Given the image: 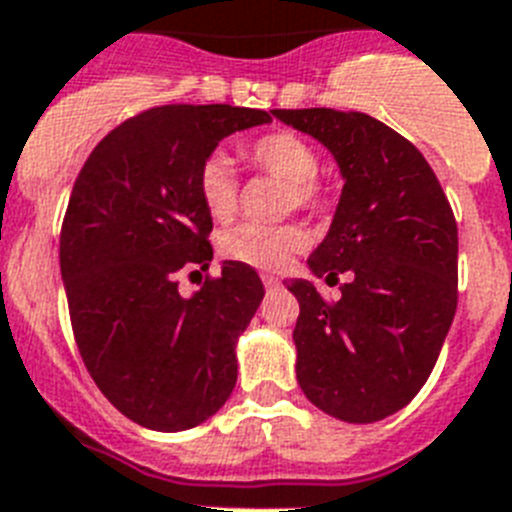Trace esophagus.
Instances as JSON below:
<instances>
[{"label":"esophagus","instance_id":"esophagus-1","mask_svg":"<svg viewBox=\"0 0 512 512\" xmlns=\"http://www.w3.org/2000/svg\"><path fill=\"white\" fill-rule=\"evenodd\" d=\"M262 283H265V288H278L281 286V281H278V278H275V275H262Z\"/></svg>","mask_w":512,"mask_h":512}]
</instances>
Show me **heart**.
<instances>
[{"label":"heart","mask_w":512,"mask_h":512,"mask_svg":"<svg viewBox=\"0 0 512 512\" xmlns=\"http://www.w3.org/2000/svg\"><path fill=\"white\" fill-rule=\"evenodd\" d=\"M242 159L255 172L283 182V208L322 211L330 206V185L319 177V151L301 133L275 128L260 133L242 146ZM195 188L203 208L216 221H229L239 208V180L224 154L203 159ZM309 244V234L299 224H242L221 237L224 257L255 270H283Z\"/></svg>","instance_id":"1"}]
</instances>
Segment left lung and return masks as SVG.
<instances>
[{
	"instance_id": "left-lung-1",
	"label": "left lung",
	"mask_w": 512,
	"mask_h": 512,
	"mask_svg": "<svg viewBox=\"0 0 512 512\" xmlns=\"http://www.w3.org/2000/svg\"><path fill=\"white\" fill-rule=\"evenodd\" d=\"M332 151L345 177L335 219L309 257L337 286L327 301L311 281L299 299L296 379L319 410L376 422L402 410L433 371L456 314L459 229L441 182L415 144L366 113L273 110Z\"/></svg>"
}]
</instances>
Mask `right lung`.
<instances>
[{
    "label": "right lung",
    "instance_id": "1",
    "mask_svg": "<svg viewBox=\"0 0 512 512\" xmlns=\"http://www.w3.org/2000/svg\"><path fill=\"white\" fill-rule=\"evenodd\" d=\"M270 121L234 105L149 108L92 149L71 188L59 260L74 340L97 389L144 428H195L237 384L234 345L265 296L260 275L226 260L190 299L177 275L213 260L203 159Z\"/></svg>",
    "mask_w": 512,
    "mask_h": 512
}]
</instances>
